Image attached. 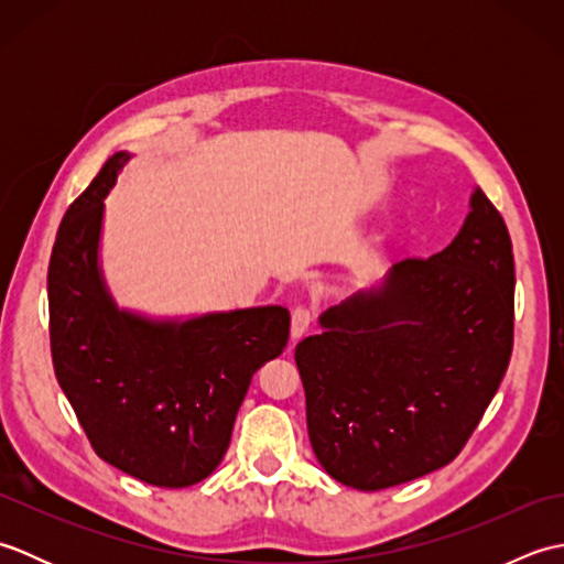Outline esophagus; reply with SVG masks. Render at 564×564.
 I'll return each instance as SVG.
<instances>
[{"label":"esophagus","mask_w":564,"mask_h":564,"mask_svg":"<svg viewBox=\"0 0 564 564\" xmlns=\"http://www.w3.org/2000/svg\"><path fill=\"white\" fill-rule=\"evenodd\" d=\"M313 325V313L307 307H295L293 310V319H291V339L297 341L305 337V332Z\"/></svg>","instance_id":"34e87169"}]
</instances>
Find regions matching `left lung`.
Here are the masks:
<instances>
[{"instance_id":"obj_1","label":"left lung","mask_w":564,"mask_h":564,"mask_svg":"<svg viewBox=\"0 0 564 564\" xmlns=\"http://www.w3.org/2000/svg\"><path fill=\"white\" fill-rule=\"evenodd\" d=\"M513 251L480 188L453 242L392 263L295 346L307 434L334 480L378 492L448 465L480 424L513 346Z\"/></svg>"}]
</instances>
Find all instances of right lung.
Instances as JSON below:
<instances>
[{
  "label": "right lung",
  "instance_id": "right-lung-1",
  "mask_svg": "<svg viewBox=\"0 0 564 564\" xmlns=\"http://www.w3.org/2000/svg\"><path fill=\"white\" fill-rule=\"evenodd\" d=\"M133 154L106 160L72 203L47 267L59 388L101 460L154 487L196 485L220 465L251 376L283 351L281 305L154 319L118 307L99 263L104 198Z\"/></svg>",
  "mask_w": 564,
  "mask_h": 564
}]
</instances>
